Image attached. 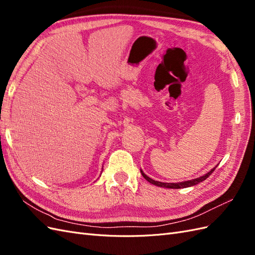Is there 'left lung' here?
<instances>
[{"label": "left lung", "instance_id": "left-lung-1", "mask_svg": "<svg viewBox=\"0 0 255 255\" xmlns=\"http://www.w3.org/2000/svg\"><path fill=\"white\" fill-rule=\"evenodd\" d=\"M217 167V166H216ZM216 167H214L211 171H208L206 174L200 176V177H197V179H194V180H189V181H184V182H180V183H163V182H158V181H154L153 179H151V177H149L148 175H146L141 169H140V172L142 174V176L144 177V179L148 181L149 183L153 184V185H156V186H159V187H165V188H172V189H179V188H186V187H191V186H195V185L199 184L203 182L204 180H206L208 176H210L213 171L216 169Z\"/></svg>", "mask_w": 255, "mask_h": 255}]
</instances>
